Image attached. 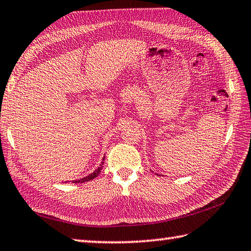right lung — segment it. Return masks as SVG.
Wrapping results in <instances>:
<instances>
[{
    "instance_id": "add662e5",
    "label": "right lung",
    "mask_w": 251,
    "mask_h": 251,
    "mask_svg": "<svg viewBox=\"0 0 251 251\" xmlns=\"http://www.w3.org/2000/svg\"><path fill=\"white\" fill-rule=\"evenodd\" d=\"M104 159H105V158H103V161L101 162V165H100V167L98 168V169H95V171H93L92 173H91V175L86 176H84V177H82V179L75 180V181H72V182H74V183H83V182H88V181L93 180L94 177H97V176L100 175V172H101L102 168H103V165H104Z\"/></svg>"
}]
</instances>
